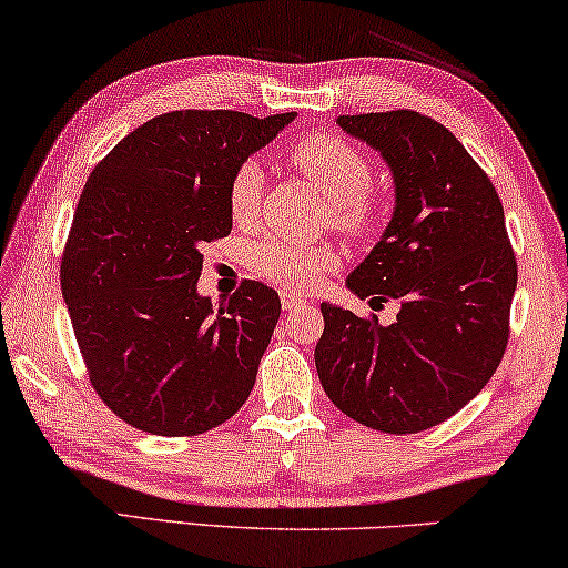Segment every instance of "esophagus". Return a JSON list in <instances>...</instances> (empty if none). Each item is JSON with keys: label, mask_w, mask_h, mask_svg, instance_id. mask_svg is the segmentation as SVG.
<instances>
[{"label": "esophagus", "mask_w": 568, "mask_h": 568, "mask_svg": "<svg viewBox=\"0 0 568 568\" xmlns=\"http://www.w3.org/2000/svg\"><path fill=\"white\" fill-rule=\"evenodd\" d=\"M305 305H307V300L300 297V294L282 292V307L286 310V313H294V310H300V307H305Z\"/></svg>", "instance_id": "1"}]
</instances>
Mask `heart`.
I'll list each match as a JSON object with an SVG mask.
<instances>
[{
    "label": "heart",
    "mask_w": 568,
    "mask_h": 568,
    "mask_svg": "<svg viewBox=\"0 0 568 568\" xmlns=\"http://www.w3.org/2000/svg\"><path fill=\"white\" fill-rule=\"evenodd\" d=\"M286 158L302 175L310 178L331 201L333 227L348 235H362L375 224L377 201L367 191L372 165L367 154L328 131H313L290 144ZM263 193V170L255 160H245L230 178L227 209L235 224H251ZM253 274L271 284L310 290L336 266L331 247L300 245L282 237H266L247 253Z\"/></svg>",
    "instance_id": "b5f03b06"
}]
</instances>
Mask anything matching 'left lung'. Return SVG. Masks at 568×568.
Returning a JSON list of instances; mask_svg holds the SVG:
<instances>
[{"label": "left lung", "mask_w": 568, "mask_h": 568, "mask_svg": "<svg viewBox=\"0 0 568 568\" xmlns=\"http://www.w3.org/2000/svg\"><path fill=\"white\" fill-rule=\"evenodd\" d=\"M383 154L395 212L346 278L356 297L400 300L395 323L323 302L321 385L369 429H432L476 398L509 341L517 261L494 183L453 131L416 111L338 115Z\"/></svg>", "instance_id": "left-lung-1"}]
</instances>
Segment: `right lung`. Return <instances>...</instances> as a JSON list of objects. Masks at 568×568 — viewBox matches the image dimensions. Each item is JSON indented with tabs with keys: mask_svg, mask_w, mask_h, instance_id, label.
Here are the masks:
<instances>
[{
	"mask_svg": "<svg viewBox=\"0 0 568 568\" xmlns=\"http://www.w3.org/2000/svg\"><path fill=\"white\" fill-rule=\"evenodd\" d=\"M294 113L173 111L142 123L84 183L61 294L100 400L134 429L193 437L237 414L282 302L245 278L201 297V245L227 237L230 178Z\"/></svg>",
	"mask_w": 568,
	"mask_h": 568,
	"instance_id": "obj_1",
	"label": "right lung"
}]
</instances>
